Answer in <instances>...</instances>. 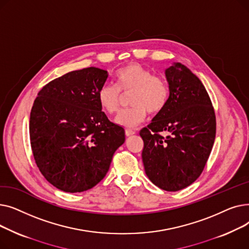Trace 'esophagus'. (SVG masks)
Here are the masks:
<instances>
[{"label": "esophagus", "instance_id": "34e87169", "mask_svg": "<svg viewBox=\"0 0 249 249\" xmlns=\"http://www.w3.org/2000/svg\"><path fill=\"white\" fill-rule=\"evenodd\" d=\"M125 134H126L127 136H131V135L135 134V131H134L133 129H126V130H125Z\"/></svg>", "mask_w": 249, "mask_h": 249}]
</instances>
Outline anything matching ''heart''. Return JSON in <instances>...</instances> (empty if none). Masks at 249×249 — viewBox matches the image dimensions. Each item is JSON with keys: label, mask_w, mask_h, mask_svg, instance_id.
I'll list each match as a JSON object with an SVG mask.
<instances>
[{"label": "heart", "mask_w": 249, "mask_h": 249, "mask_svg": "<svg viewBox=\"0 0 249 249\" xmlns=\"http://www.w3.org/2000/svg\"><path fill=\"white\" fill-rule=\"evenodd\" d=\"M115 85L105 84L98 91V101L103 111L114 114L120 106L121 93L130 91L128 102L131 106L123 109L116 117V123L135 127L149 114L161 112L169 99V86L165 78L138 63H129L114 75Z\"/></svg>", "instance_id": "b5f03b06"}]
</instances>
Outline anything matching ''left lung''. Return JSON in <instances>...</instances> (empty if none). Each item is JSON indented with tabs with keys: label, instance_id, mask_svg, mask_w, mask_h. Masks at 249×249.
Returning <instances> with one entry per match:
<instances>
[{
	"label": "left lung",
	"instance_id": "1",
	"mask_svg": "<svg viewBox=\"0 0 249 249\" xmlns=\"http://www.w3.org/2000/svg\"><path fill=\"white\" fill-rule=\"evenodd\" d=\"M169 99L164 109L140 131L142 160L155 186L177 192L202 174L216 136V116L207 90L179 62L165 70ZM161 132L168 135L162 137Z\"/></svg>",
	"mask_w": 249,
	"mask_h": 249
}]
</instances>
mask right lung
<instances>
[{
	"instance_id": "right-lung-1",
	"label": "right lung",
	"mask_w": 249,
	"mask_h": 249,
	"mask_svg": "<svg viewBox=\"0 0 249 249\" xmlns=\"http://www.w3.org/2000/svg\"><path fill=\"white\" fill-rule=\"evenodd\" d=\"M106 71L87 68L49 82L34 101L29 133L35 162L60 191L81 193L105 178L124 129L112 123L98 101Z\"/></svg>"
}]
</instances>
